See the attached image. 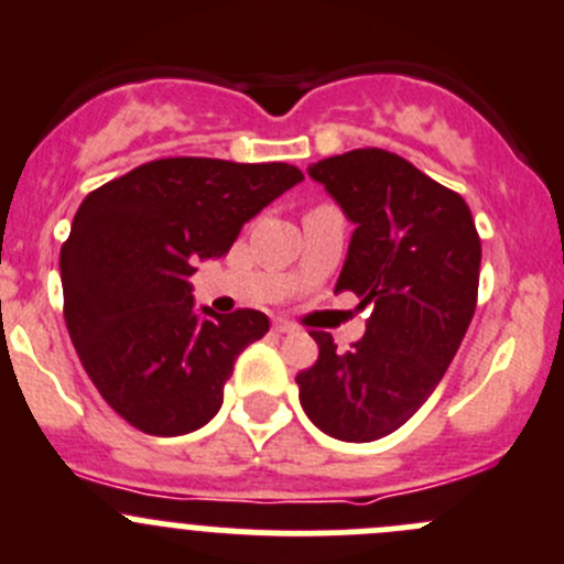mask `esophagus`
Masks as SVG:
<instances>
[{
	"mask_svg": "<svg viewBox=\"0 0 564 564\" xmlns=\"http://www.w3.org/2000/svg\"><path fill=\"white\" fill-rule=\"evenodd\" d=\"M273 332H276V335H293V332H296V326L291 324V321H273Z\"/></svg>",
	"mask_w": 564,
	"mask_h": 564,
	"instance_id": "obj_1",
	"label": "esophagus"
}]
</instances>
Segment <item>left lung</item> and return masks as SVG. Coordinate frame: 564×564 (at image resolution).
Here are the masks:
<instances>
[{"mask_svg":"<svg viewBox=\"0 0 564 564\" xmlns=\"http://www.w3.org/2000/svg\"><path fill=\"white\" fill-rule=\"evenodd\" d=\"M307 171L354 224L335 293L373 310L351 351L310 332L318 359L296 377L299 399L329 437L371 443L410 421L452 366L476 310L481 240L465 198L393 152L354 149Z\"/></svg>","mask_w":564,"mask_h":564,"instance_id":"1","label":"left lung"}]
</instances>
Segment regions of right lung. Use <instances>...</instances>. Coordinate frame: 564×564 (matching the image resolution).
I'll use <instances>...</instances> for the list:
<instances>
[{
    "mask_svg": "<svg viewBox=\"0 0 564 564\" xmlns=\"http://www.w3.org/2000/svg\"><path fill=\"white\" fill-rule=\"evenodd\" d=\"M302 180L288 163L165 158L85 196L61 249L63 315L85 373L127 423L176 437L221 410L235 359L268 318L196 313L187 276Z\"/></svg>",
    "mask_w": 564,
    "mask_h": 564,
    "instance_id": "obj_1",
    "label": "right lung"
}]
</instances>
